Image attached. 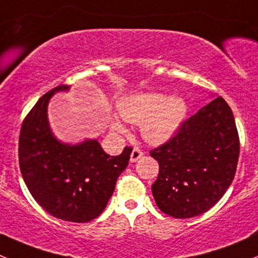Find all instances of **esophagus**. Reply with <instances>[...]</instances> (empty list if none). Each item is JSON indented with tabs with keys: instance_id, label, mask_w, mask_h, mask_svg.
Returning <instances> with one entry per match:
<instances>
[{
	"instance_id": "esophagus-1",
	"label": "esophagus",
	"mask_w": 258,
	"mask_h": 258,
	"mask_svg": "<svg viewBox=\"0 0 258 258\" xmlns=\"http://www.w3.org/2000/svg\"><path fill=\"white\" fill-rule=\"evenodd\" d=\"M142 156H143V152H142L139 148H134L133 151H132V154H131V162L132 163H134V162L138 161Z\"/></svg>"
}]
</instances>
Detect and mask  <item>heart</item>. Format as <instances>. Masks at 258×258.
Instances as JSON below:
<instances>
[{
  "label": "heart",
  "instance_id": "heart-1",
  "mask_svg": "<svg viewBox=\"0 0 258 258\" xmlns=\"http://www.w3.org/2000/svg\"><path fill=\"white\" fill-rule=\"evenodd\" d=\"M117 110L126 121L141 122V134L151 144H162L176 136L188 114L183 97H170L159 92L131 94L121 97ZM111 127L117 133L124 132V125L112 120Z\"/></svg>",
  "mask_w": 258,
  "mask_h": 258
}]
</instances>
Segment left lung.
<instances>
[{
	"label": "left lung",
	"mask_w": 258,
	"mask_h": 258,
	"mask_svg": "<svg viewBox=\"0 0 258 258\" xmlns=\"http://www.w3.org/2000/svg\"><path fill=\"white\" fill-rule=\"evenodd\" d=\"M151 156L159 163L152 194L164 214L187 219L208 212L232 183L239 157L237 126L225 100L214 97Z\"/></svg>",
	"instance_id": "left-lung-1"
}]
</instances>
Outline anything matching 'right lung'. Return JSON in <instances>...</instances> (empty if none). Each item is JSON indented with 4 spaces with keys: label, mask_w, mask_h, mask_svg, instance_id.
<instances>
[{
    "label": "right lung",
    "mask_w": 258,
    "mask_h": 258,
    "mask_svg": "<svg viewBox=\"0 0 258 258\" xmlns=\"http://www.w3.org/2000/svg\"><path fill=\"white\" fill-rule=\"evenodd\" d=\"M60 85L39 99L24 120L19 162L24 181L36 203L66 222L87 223L99 217L126 168L132 148L110 156L97 139L64 143L54 136L48 119L53 95L70 91Z\"/></svg>",
    "instance_id": "1"
}]
</instances>
